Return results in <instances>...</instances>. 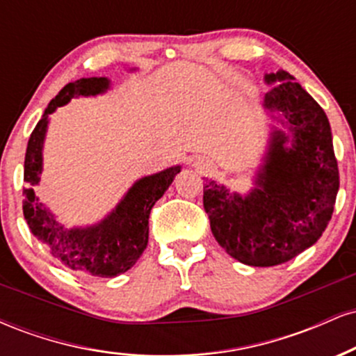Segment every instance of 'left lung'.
Instances as JSON below:
<instances>
[{
    "instance_id": "obj_1",
    "label": "left lung",
    "mask_w": 356,
    "mask_h": 356,
    "mask_svg": "<svg viewBox=\"0 0 356 356\" xmlns=\"http://www.w3.org/2000/svg\"><path fill=\"white\" fill-rule=\"evenodd\" d=\"M288 72L264 76L263 107L275 129L249 194L204 184V209L219 246L248 266H276L313 246L332 219L340 175L330 122L316 100Z\"/></svg>"
}]
</instances>
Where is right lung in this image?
<instances>
[{"instance_id": "right-lung-1", "label": "right lung", "mask_w": 356, "mask_h": 356, "mask_svg": "<svg viewBox=\"0 0 356 356\" xmlns=\"http://www.w3.org/2000/svg\"><path fill=\"white\" fill-rule=\"evenodd\" d=\"M110 88L107 76L80 79L65 85L44 108L42 120L31 132L24 155L23 214L31 232L48 248L65 268L100 277H113L129 271L149 243V216L154 204L169 189L181 165L147 175L127 191L120 202L105 219L87 227L67 229L35 194L43 170V140L50 113L75 97H95Z\"/></svg>"}]
</instances>
